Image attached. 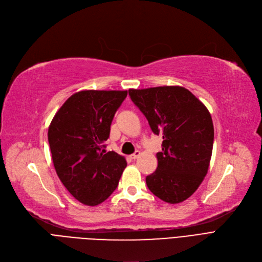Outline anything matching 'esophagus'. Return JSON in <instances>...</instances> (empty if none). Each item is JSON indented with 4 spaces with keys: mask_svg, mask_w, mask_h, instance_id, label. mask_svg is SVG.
<instances>
[{
    "mask_svg": "<svg viewBox=\"0 0 262 262\" xmlns=\"http://www.w3.org/2000/svg\"><path fill=\"white\" fill-rule=\"evenodd\" d=\"M140 156V152H139V150H136V152L134 153V154H132L129 157H130V159H137V158H138Z\"/></svg>",
    "mask_w": 262,
    "mask_h": 262,
    "instance_id": "esophagus-1",
    "label": "esophagus"
}]
</instances>
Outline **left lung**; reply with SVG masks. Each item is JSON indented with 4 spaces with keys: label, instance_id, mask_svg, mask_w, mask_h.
<instances>
[{
    "label": "left lung",
    "instance_id": "obj_1",
    "mask_svg": "<svg viewBox=\"0 0 262 262\" xmlns=\"http://www.w3.org/2000/svg\"><path fill=\"white\" fill-rule=\"evenodd\" d=\"M128 94L152 132L163 139L157 169L146 176L147 188L169 204L184 202L208 172L214 137L210 113L180 86L129 89Z\"/></svg>",
    "mask_w": 262,
    "mask_h": 262
}]
</instances>
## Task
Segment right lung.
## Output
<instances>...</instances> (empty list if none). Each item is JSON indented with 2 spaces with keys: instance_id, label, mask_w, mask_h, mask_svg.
I'll use <instances>...</instances> for the list:
<instances>
[{
  "instance_id": "obj_1",
  "label": "right lung",
  "mask_w": 262,
  "mask_h": 262,
  "mask_svg": "<svg viewBox=\"0 0 262 262\" xmlns=\"http://www.w3.org/2000/svg\"><path fill=\"white\" fill-rule=\"evenodd\" d=\"M127 91L82 90L69 98L48 132L54 168L80 203L96 206L117 189L126 160L106 152L110 125Z\"/></svg>"
}]
</instances>
